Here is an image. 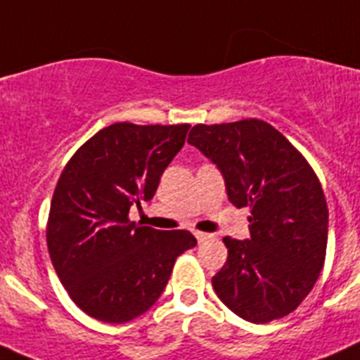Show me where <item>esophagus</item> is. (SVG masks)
<instances>
[{
    "label": "esophagus",
    "instance_id": "1",
    "mask_svg": "<svg viewBox=\"0 0 360 360\" xmlns=\"http://www.w3.org/2000/svg\"><path fill=\"white\" fill-rule=\"evenodd\" d=\"M193 235H195V238L199 242H204V240H208V238H212V235H210V233H202V231H195Z\"/></svg>",
    "mask_w": 360,
    "mask_h": 360
}]
</instances>
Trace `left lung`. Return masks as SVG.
<instances>
[{"label": "left lung", "instance_id": "obj_1", "mask_svg": "<svg viewBox=\"0 0 360 360\" xmlns=\"http://www.w3.org/2000/svg\"><path fill=\"white\" fill-rule=\"evenodd\" d=\"M188 143L217 165L231 204L251 210V236L224 238L228 260L212 278L217 296L245 321L287 316L325 264L328 206L312 167L281 132L257 118L199 124Z\"/></svg>", "mask_w": 360, "mask_h": 360}]
</instances>
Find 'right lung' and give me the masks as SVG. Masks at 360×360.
I'll return each instance as SVG.
<instances>
[{
  "label": "right lung",
  "instance_id": "obj_1",
  "mask_svg": "<svg viewBox=\"0 0 360 360\" xmlns=\"http://www.w3.org/2000/svg\"><path fill=\"white\" fill-rule=\"evenodd\" d=\"M188 129L112 124L64 167L50 206L48 251L60 283L87 316L125 323L147 312L176 258L195 248L190 231H158L129 220L131 206L154 197Z\"/></svg>",
  "mask_w": 360,
  "mask_h": 360
}]
</instances>
